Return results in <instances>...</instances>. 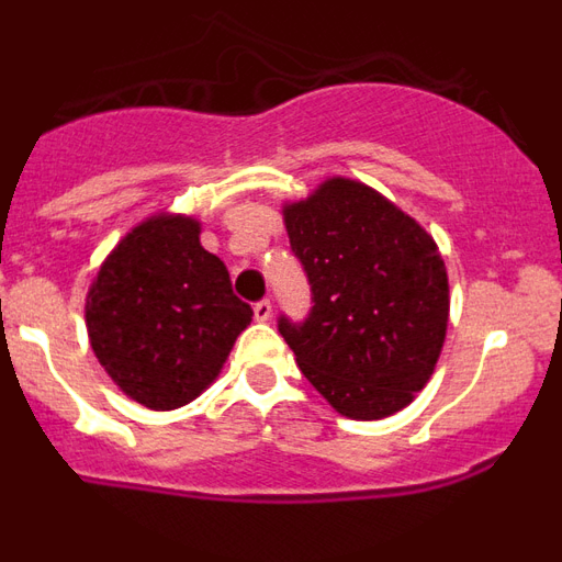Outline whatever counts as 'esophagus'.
Segmentation results:
<instances>
[{
  "label": "esophagus",
  "mask_w": 562,
  "mask_h": 562,
  "mask_svg": "<svg viewBox=\"0 0 562 562\" xmlns=\"http://www.w3.org/2000/svg\"><path fill=\"white\" fill-rule=\"evenodd\" d=\"M252 315H256L258 324H267V321H270V317H272V304H270V301H258V304L252 306Z\"/></svg>",
  "instance_id": "1"
}]
</instances>
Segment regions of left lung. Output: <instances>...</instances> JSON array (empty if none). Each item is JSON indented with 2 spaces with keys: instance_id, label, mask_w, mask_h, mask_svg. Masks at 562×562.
Segmentation results:
<instances>
[{
  "instance_id": "1",
  "label": "left lung",
  "mask_w": 562,
  "mask_h": 562,
  "mask_svg": "<svg viewBox=\"0 0 562 562\" xmlns=\"http://www.w3.org/2000/svg\"><path fill=\"white\" fill-rule=\"evenodd\" d=\"M284 225L315 306L304 324L281 317L278 331L306 380L357 422L408 408L448 335V267L434 236L346 177L286 202Z\"/></svg>"
}]
</instances>
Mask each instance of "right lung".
<instances>
[{"mask_svg": "<svg viewBox=\"0 0 562 562\" xmlns=\"http://www.w3.org/2000/svg\"><path fill=\"white\" fill-rule=\"evenodd\" d=\"M200 233L193 216L154 213L114 245L89 284V346L114 385L148 411L196 400L252 321Z\"/></svg>", "mask_w": 562, "mask_h": 562, "instance_id": "add662e5", "label": "right lung"}]
</instances>
